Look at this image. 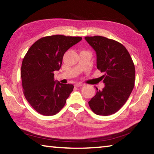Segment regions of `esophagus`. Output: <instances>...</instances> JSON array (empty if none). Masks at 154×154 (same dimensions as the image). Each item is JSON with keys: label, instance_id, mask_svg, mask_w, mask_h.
Wrapping results in <instances>:
<instances>
[{"label": "esophagus", "instance_id": "obj_1", "mask_svg": "<svg viewBox=\"0 0 154 154\" xmlns=\"http://www.w3.org/2000/svg\"><path fill=\"white\" fill-rule=\"evenodd\" d=\"M84 85V84H83V83H75V86L78 88V87L82 86V85Z\"/></svg>", "mask_w": 154, "mask_h": 154}]
</instances>
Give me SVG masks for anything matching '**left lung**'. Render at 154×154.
Here are the masks:
<instances>
[{
  "label": "left lung",
  "instance_id": "1",
  "mask_svg": "<svg viewBox=\"0 0 154 154\" xmlns=\"http://www.w3.org/2000/svg\"><path fill=\"white\" fill-rule=\"evenodd\" d=\"M96 54L97 69L104 72L102 90L88 102L98 116H109L119 111L129 98L134 85L135 68L126 48L118 41L101 36H85Z\"/></svg>",
  "mask_w": 154,
  "mask_h": 154
}]
</instances>
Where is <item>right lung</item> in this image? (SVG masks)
Listing matches in <instances>:
<instances>
[{
	"instance_id": "obj_1",
	"label": "right lung",
	"mask_w": 154,
	"mask_h": 154,
	"mask_svg": "<svg viewBox=\"0 0 154 154\" xmlns=\"http://www.w3.org/2000/svg\"><path fill=\"white\" fill-rule=\"evenodd\" d=\"M79 36L57 35L36 41L22 64L21 77L25 98L36 111L54 116L64 107L73 85L54 81V71L62 66L65 52L82 41Z\"/></svg>"
}]
</instances>
